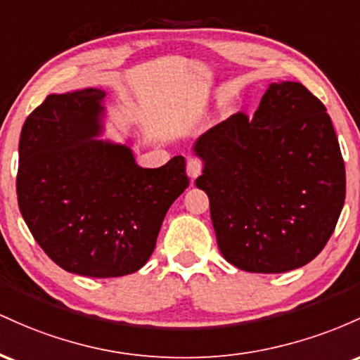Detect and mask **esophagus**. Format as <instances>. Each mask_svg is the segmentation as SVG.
<instances>
[{"label": "esophagus", "instance_id": "34e87169", "mask_svg": "<svg viewBox=\"0 0 360 360\" xmlns=\"http://www.w3.org/2000/svg\"><path fill=\"white\" fill-rule=\"evenodd\" d=\"M200 172H202V161L200 160L191 158V160L187 161V175H188V179L195 180L197 176L200 175Z\"/></svg>", "mask_w": 360, "mask_h": 360}]
</instances>
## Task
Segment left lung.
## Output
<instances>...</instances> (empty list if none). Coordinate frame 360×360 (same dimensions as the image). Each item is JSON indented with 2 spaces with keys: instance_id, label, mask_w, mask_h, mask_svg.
<instances>
[{
  "instance_id": "obj_1",
  "label": "left lung",
  "mask_w": 360,
  "mask_h": 360,
  "mask_svg": "<svg viewBox=\"0 0 360 360\" xmlns=\"http://www.w3.org/2000/svg\"><path fill=\"white\" fill-rule=\"evenodd\" d=\"M192 149L229 264L282 274L321 252L345 202V165L325 105L301 83H270L252 119L238 112Z\"/></svg>"
}]
</instances>
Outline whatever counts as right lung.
I'll return each mask as SVG.
<instances>
[{
    "mask_svg": "<svg viewBox=\"0 0 360 360\" xmlns=\"http://www.w3.org/2000/svg\"><path fill=\"white\" fill-rule=\"evenodd\" d=\"M105 96L98 88L47 96L22 127L17 175L20 212L40 248L66 272L100 278L146 265L188 185L184 156L143 168L134 141L100 137Z\"/></svg>",
    "mask_w": 360,
    "mask_h": 360,
    "instance_id": "add662e5",
    "label": "right lung"
}]
</instances>
